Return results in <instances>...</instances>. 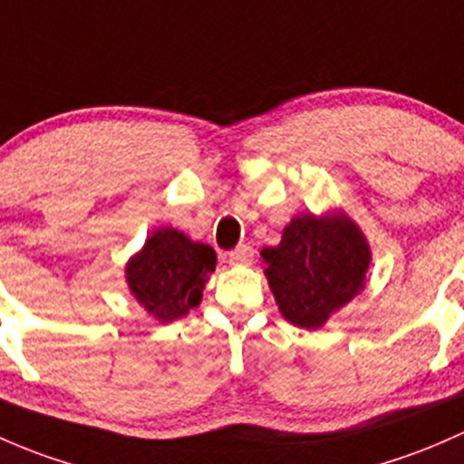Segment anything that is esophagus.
<instances>
[{"mask_svg": "<svg viewBox=\"0 0 464 464\" xmlns=\"http://www.w3.org/2000/svg\"><path fill=\"white\" fill-rule=\"evenodd\" d=\"M252 256H255V250H252L250 246H246V243H243V246L234 247L230 255H227V261H230L232 266H246V264H250Z\"/></svg>", "mask_w": 464, "mask_h": 464, "instance_id": "34e87169", "label": "esophagus"}]
</instances>
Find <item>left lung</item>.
<instances>
[{
    "label": "left lung",
    "instance_id": "left-lung-1",
    "mask_svg": "<svg viewBox=\"0 0 464 464\" xmlns=\"http://www.w3.org/2000/svg\"><path fill=\"white\" fill-rule=\"evenodd\" d=\"M261 259L285 322L317 331L364 290L373 255L360 226L343 209H328L290 218Z\"/></svg>",
    "mask_w": 464,
    "mask_h": 464
}]
</instances>
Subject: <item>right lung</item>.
<instances>
[{
	"mask_svg": "<svg viewBox=\"0 0 464 464\" xmlns=\"http://www.w3.org/2000/svg\"><path fill=\"white\" fill-rule=\"evenodd\" d=\"M217 267V252L174 227H159L127 261L129 293L156 322L185 317L203 299L205 284Z\"/></svg>",
	"mask_w": 464,
	"mask_h": 464,
	"instance_id": "add662e5",
	"label": "right lung"
}]
</instances>
